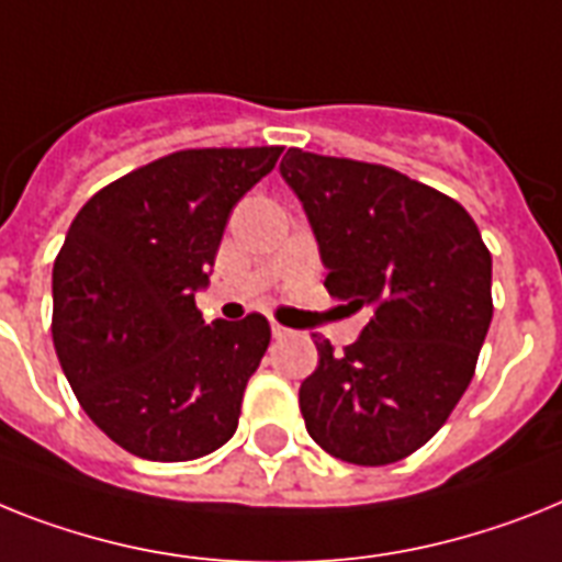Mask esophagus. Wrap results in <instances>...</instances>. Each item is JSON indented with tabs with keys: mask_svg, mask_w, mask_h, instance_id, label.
Returning <instances> with one entry per match:
<instances>
[{
	"mask_svg": "<svg viewBox=\"0 0 562 562\" xmlns=\"http://www.w3.org/2000/svg\"><path fill=\"white\" fill-rule=\"evenodd\" d=\"M290 327H284V324H272V336H276V338H286V336H290Z\"/></svg>",
	"mask_w": 562,
	"mask_h": 562,
	"instance_id": "obj_1",
	"label": "esophagus"
}]
</instances>
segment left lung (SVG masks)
<instances>
[{
	"instance_id": "left-lung-1",
	"label": "left lung",
	"mask_w": 562,
	"mask_h": 562,
	"mask_svg": "<svg viewBox=\"0 0 562 562\" xmlns=\"http://www.w3.org/2000/svg\"><path fill=\"white\" fill-rule=\"evenodd\" d=\"M281 175L313 224L324 286L368 324L345 353L315 338L301 382L310 437L353 465H391L442 428L491 327V252L474 217L391 166L290 148Z\"/></svg>"
}]
</instances>
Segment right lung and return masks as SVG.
I'll list each match as a JSON object with an SVG mask.
<instances>
[{"instance_id":"obj_1","label":"right lung","mask_w":562,"mask_h":562,"mask_svg":"<svg viewBox=\"0 0 562 562\" xmlns=\"http://www.w3.org/2000/svg\"><path fill=\"white\" fill-rule=\"evenodd\" d=\"M284 146L183 148L88 198L54 261V347L74 396L134 457L187 462L229 442L270 322L203 324L232 206Z\"/></svg>"}]
</instances>
